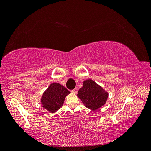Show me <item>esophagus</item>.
Here are the masks:
<instances>
[{
	"label": "esophagus",
	"instance_id": "obj_1",
	"mask_svg": "<svg viewBox=\"0 0 151 151\" xmlns=\"http://www.w3.org/2000/svg\"><path fill=\"white\" fill-rule=\"evenodd\" d=\"M71 92H72V93H74V94H76V93H77V88H74V89H73V90H72V91H71Z\"/></svg>",
	"mask_w": 151,
	"mask_h": 151
}]
</instances>
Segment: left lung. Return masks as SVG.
<instances>
[{"label":"left lung","instance_id":"obj_1","mask_svg":"<svg viewBox=\"0 0 151 151\" xmlns=\"http://www.w3.org/2000/svg\"><path fill=\"white\" fill-rule=\"evenodd\" d=\"M108 93L93 80L84 81L83 86L78 91L77 96L84 106L91 110H96L106 103Z\"/></svg>","mask_w":151,"mask_h":151}]
</instances>
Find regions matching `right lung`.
Masks as SVG:
<instances>
[{"instance_id":"1","label":"right lung","mask_w":151,"mask_h":151,"mask_svg":"<svg viewBox=\"0 0 151 151\" xmlns=\"http://www.w3.org/2000/svg\"><path fill=\"white\" fill-rule=\"evenodd\" d=\"M70 93L63 85L53 83L44 91L41 98V104L48 112L55 113L62 106L65 97Z\"/></svg>"}]
</instances>
